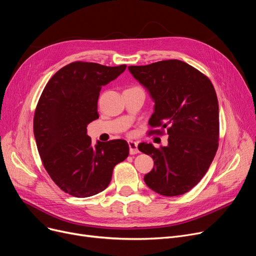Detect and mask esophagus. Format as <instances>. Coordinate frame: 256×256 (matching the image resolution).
Instances as JSON below:
<instances>
[{
    "label": "esophagus",
    "mask_w": 256,
    "mask_h": 256,
    "mask_svg": "<svg viewBox=\"0 0 256 256\" xmlns=\"http://www.w3.org/2000/svg\"><path fill=\"white\" fill-rule=\"evenodd\" d=\"M128 148H130V154H135L139 152L138 144L135 141H128Z\"/></svg>",
    "instance_id": "obj_1"
}]
</instances>
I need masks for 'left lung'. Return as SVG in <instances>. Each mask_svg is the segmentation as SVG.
<instances>
[{"label": "left lung", "instance_id": "8db88e82", "mask_svg": "<svg viewBox=\"0 0 256 256\" xmlns=\"http://www.w3.org/2000/svg\"><path fill=\"white\" fill-rule=\"evenodd\" d=\"M132 75L148 88L154 108L148 135H168V146L140 143L150 154L154 168L144 176L152 190L165 196L184 194L207 172L218 148L220 121L216 93L206 75L182 60H168L130 66Z\"/></svg>", "mask_w": 256, "mask_h": 256}]
</instances>
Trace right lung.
<instances>
[{
	"instance_id": "1",
	"label": "right lung",
	"mask_w": 256,
	"mask_h": 256,
	"mask_svg": "<svg viewBox=\"0 0 256 256\" xmlns=\"http://www.w3.org/2000/svg\"><path fill=\"white\" fill-rule=\"evenodd\" d=\"M126 68L71 62L51 77L40 97L33 118L38 154L53 182L73 196L86 198L104 190L115 166L128 158L126 140L97 141L92 146L86 135V126L99 117L102 86Z\"/></svg>"
}]
</instances>
